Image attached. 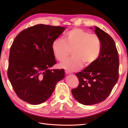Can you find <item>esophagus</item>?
I'll return each mask as SVG.
<instances>
[{
    "label": "esophagus",
    "instance_id": "obj_1",
    "mask_svg": "<svg viewBox=\"0 0 128 128\" xmlns=\"http://www.w3.org/2000/svg\"><path fill=\"white\" fill-rule=\"evenodd\" d=\"M65 72H66V74H69L71 73L70 72H69L68 70H65Z\"/></svg>",
    "mask_w": 128,
    "mask_h": 128
}]
</instances>
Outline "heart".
Instances as JSON below:
<instances>
[{"label": "heart", "mask_w": 128, "mask_h": 128, "mask_svg": "<svg viewBox=\"0 0 128 128\" xmlns=\"http://www.w3.org/2000/svg\"><path fill=\"white\" fill-rule=\"evenodd\" d=\"M52 48L56 58L62 62L68 58L72 50V56L60 66L70 72L76 71L84 66H90L98 58L101 51V42L95 34L81 28H74L65 34V40L57 38Z\"/></svg>", "instance_id": "obj_1"}]
</instances>
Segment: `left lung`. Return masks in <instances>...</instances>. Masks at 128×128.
<instances>
[{"label": "left lung", "instance_id": "left-lung-1", "mask_svg": "<svg viewBox=\"0 0 128 128\" xmlns=\"http://www.w3.org/2000/svg\"><path fill=\"white\" fill-rule=\"evenodd\" d=\"M94 32L101 42L100 55L93 65L76 73L79 84L72 90L75 98L84 105L104 100L119 78V60L114 41L110 35L96 26Z\"/></svg>", "mask_w": 128, "mask_h": 128}]
</instances>
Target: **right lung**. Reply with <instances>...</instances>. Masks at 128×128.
Wrapping results in <instances>:
<instances>
[{
	"label": "right lung",
	"instance_id": "right-lung-1",
	"mask_svg": "<svg viewBox=\"0 0 128 128\" xmlns=\"http://www.w3.org/2000/svg\"><path fill=\"white\" fill-rule=\"evenodd\" d=\"M64 27L39 24L19 33L11 46L8 76L20 99L39 104L50 97L64 69L50 70L56 61L52 48Z\"/></svg>",
	"mask_w": 128,
	"mask_h": 128
}]
</instances>
